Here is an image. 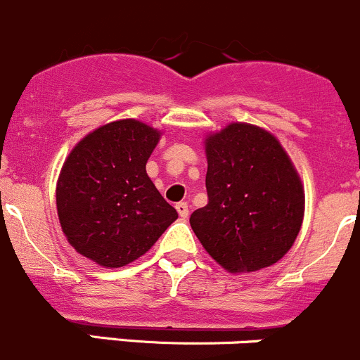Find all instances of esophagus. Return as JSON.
I'll use <instances>...</instances> for the list:
<instances>
[{
    "mask_svg": "<svg viewBox=\"0 0 360 360\" xmlns=\"http://www.w3.org/2000/svg\"><path fill=\"white\" fill-rule=\"evenodd\" d=\"M176 212H179V215L181 217V219H187L188 217V205L187 202H184V201H180V202H176Z\"/></svg>",
    "mask_w": 360,
    "mask_h": 360,
    "instance_id": "esophagus-1",
    "label": "esophagus"
}]
</instances>
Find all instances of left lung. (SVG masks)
<instances>
[{"mask_svg":"<svg viewBox=\"0 0 360 360\" xmlns=\"http://www.w3.org/2000/svg\"><path fill=\"white\" fill-rule=\"evenodd\" d=\"M208 202L191 215L198 240L231 273L268 268L300 234L304 191L280 141L250 124L206 140Z\"/></svg>","mask_w":360,"mask_h":360,"instance_id":"1","label":"left lung"}]
</instances>
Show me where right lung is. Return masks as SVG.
Masks as SVG:
<instances>
[{
  "label": "right lung",
  "mask_w": 360,
  "mask_h": 360,
  "mask_svg": "<svg viewBox=\"0 0 360 360\" xmlns=\"http://www.w3.org/2000/svg\"><path fill=\"white\" fill-rule=\"evenodd\" d=\"M159 136L140 120L110 122L87 134L60 169V227L71 247L96 264H129L179 219L145 169Z\"/></svg>",
  "instance_id": "1"
}]
</instances>
